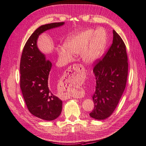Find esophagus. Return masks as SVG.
Returning <instances> with one entry per match:
<instances>
[{"instance_id":"1","label":"esophagus","mask_w":146,"mask_h":146,"mask_svg":"<svg viewBox=\"0 0 146 146\" xmlns=\"http://www.w3.org/2000/svg\"><path fill=\"white\" fill-rule=\"evenodd\" d=\"M83 69H84V67L82 65L74 64L72 65V66L68 68L67 74H69L70 76H71L73 78H74L75 79L76 77H77L78 75L79 74V73H81V72L82 71ZM69 97L68 96H64L62 98L64 100H66Z\"/></svg>"}]
</instances>
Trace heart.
I'll use <instances>...</instances> for the list:
<instances>
[{"label":"heart","mask_w":146,"mask_h":146,"mask_svg":"<svg viewBox=\"0 0 146 146\" xmlns=\"http://www.w3.org/2000/svg\"><path fill=\"white\" fill-rule=\"evenodd\" d=\"M107 44L106 32L101 29L97 31L88 29L70 36L65 42V47L58 48L59 57L65 61L73 59L71 54L82 53L84 62L92 64L100 60L104 53Z\"/></svg>","instance_id":"heart-1"}]
</instances>
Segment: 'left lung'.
<instances>
[{"mask_svg": "<svg viewBox=\"0 0 146 146\" xmlns=\"http://www.w3.org/2000/svg\"><path fill=\"white\" fill-rule=\"evenodd\" d=\"M113 43L102 59L93 68L96 89L92 96V118L103 120L115 110L125 90L128 75L126 47L120 36L113 30Z\"/></svg>", "mask_w": 146, "mask_h": 146, "instance_id": "left-lung-1", "label": "left lung"}]
</instances>
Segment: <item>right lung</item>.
<instances>
[{
	"instance_id": "add662e5",
	"label": "right lung",
	"mask_w": 146,
	"mask_h": 146,
	"mask_svg": "<svg viewBox=\"0 0 146 146\" xmlns=\"http://www.w3.org/2000/svg\"><path fill=\"white\" fill-rule=\"evenodd\" d=\"M64 22L41 25L29 37L23 47L20 64V86L28 109L36 117L53 121L60 115L62 101L51 92L48 84L52 64L37 47L40 34L64 25Z\"/></svg>"
}]
</instances>
